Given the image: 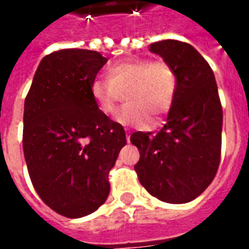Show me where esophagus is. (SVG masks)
I'll list each match as a JSON object with an SVG mask.
<instances>
[{
  "mask_svg": "<svg viewBox=\"0 0 249 249\" xmlns=\"http://www.w3.org/2000/svg\"><path fill=\"white\" fill-rule=\"evenodd\" d=\"M126 141H128V142L130 141V132H129V130H126Z\"/></svg>",
  "mask_w": 249,
  "mask_h": 249,
  "instance_id": "esophagus-1",
  "label": "esophagus"
}]
</instances>
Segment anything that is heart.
I'll use <instances>...</instances> for the list:
<instances>
[{
  "instance_id": "heart-1",
  "label": "heart",
  "mask_w": 249,
  "mask_h": 249,
  "mask_svg": "<svg viewBox=\"0 0 249 249\" xmlns=\"http://www.w3.org/2000/svg\"><path fill=\"white\" fill-rule=\"evenodd\" d=\"M128 105L119 110L117 123L126 126H146L151 116L160 117L172 107L178 92V74L169 62L148 58L116 62L107 69V78L90 85V94L104 114L117 108L121 93Z\"/></svg>"
}]
</instances>
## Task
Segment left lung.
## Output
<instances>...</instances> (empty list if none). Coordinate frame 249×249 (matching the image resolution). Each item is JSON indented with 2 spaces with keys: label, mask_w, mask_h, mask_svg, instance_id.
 Segmentation results:
<instances>
[{
  "label": "left lung",
  "mask_w": 249,
  "mask_h": 249,
  "mask_svg": "<svg viewBox=\"0 0 249 249\" xmlns=\"http://www.w3.org/2000/svg\"><path fill=\"white\" fill-rule=\"evenodd\" d=\"M149 51L173 66L178 92L160 132L130 136L140 152L135 171L152 196L184 204L208 188L219 168L223 109L217 85L208 62L187 42L159 41Z\"/></svg>",
  "instance_id": "1"
}]
</instances>
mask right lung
I'll return each instance as SVG.
<instances>
[{"mask_svg":"<svg viewBox=\"0 0 249 249\" xmlns=\"http://www.w3.org/2000/svg\"><path fill=\"white\" fill-rule=\"evenodd\" d=\"M107 61L94 51L53 52L25 98L22 146L32 184L48 207L71 219L105 203L108 173L126 144L123 125L101 113L90 94Z\"/></svg>","mask_w":249,"mask_h":249,"instance_id":"obj_1","label":"right lung"}]
</instances>
